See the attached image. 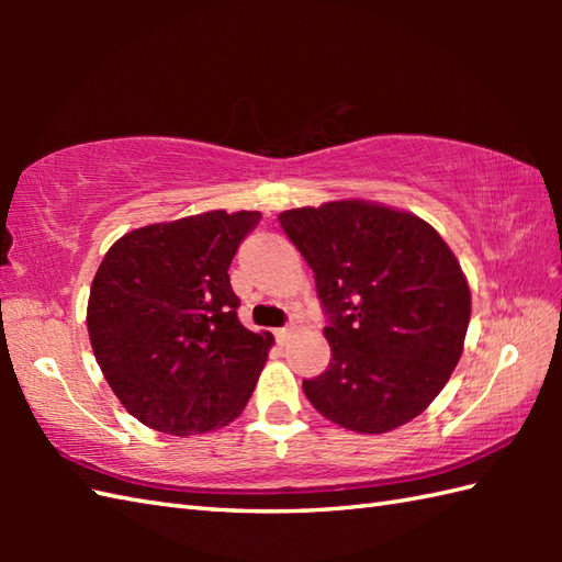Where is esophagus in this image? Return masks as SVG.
I'll list each match as a JSON object with an SVG mask.
<instances>
[{"mask_svg": "<svg viewBox=\"0 0 562 562\" xmlns=\"http://www.w3.org/2000/svg\"><path fill=\"white\" fill-rule=\"evenodd\" d=\"M290 333H292V326H284V328H274V338H278L280 342H284L290 338Z\"/></svg>", "mask_w": 562, "mask_h": 562, "instance_id": "34e87169", "label": "esophagus"}]
</instances>
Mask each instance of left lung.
I'll return each instance as SVG.
<instances>
[{"label":"left lung","mask_w":562,"mask_h":562,"mask_svg":"<svg viewBox=\"0 0 562 562\" xmlns=\"http://www.w3.org/2000/svg\"><path fill=\"white\" fill-rule=\"evenodd\" d=\"M278 220L328 314L330 364L304 381L306 398L360 435L411 423L463 352L471 290L457 256L425 220L379 202L336 200Z\"/></svg>","instance_id":"left-lung-1"}]
</instances>
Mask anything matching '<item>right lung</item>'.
<instances>
[{
  "label": "right lung",
  "mask_w": 562,
  "mask_h": 562,
  "mask_svg": "<svg viewBox=\"0 0 562 562\" xmlns=\"http://www.w3.org/2000/svg\"><path fill=\"white\" fill-rule=\"evenodd\" d=\"M260 212L212 210L139 226L109 248L91 282L93 355L125 411L188 437L241 415L272 336L241 326L229 266Z\"/></svg>",
  "instance_id": "add662e5"
}]
</instances>
